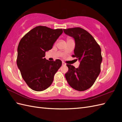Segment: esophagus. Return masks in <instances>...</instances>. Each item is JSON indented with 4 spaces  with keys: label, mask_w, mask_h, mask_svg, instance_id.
I'll return each mask as SVG.
<instances>
[{
    "label": "esophagus",
    "mask_w": 122,
    "mask_h": 122,
    "mask_svg": "<svg viewBox=\"0 0 122 122\" xmlns=\"http://www.w3.org/2000/svg\"><path fill=\"white\" fill-rule=\"evenodd\" d=\"M62 65H66V63H65V62H62Z\"/></svg>",
    "instance_id": "esophagus-1"
}]
</instances>
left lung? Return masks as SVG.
I'll return each mask as SVG.
<instances>
[{"instance_id": "1", "label": "left lung", "mask_w": 122, "mask_h": 122, "mask_svg": "<svg viewBox=\"0 0 122 122\" xmlns=\"http://www.w3.org/2000/svg\"><path fill=\"white\" fill-rule=\"evenodd\" d=\"M64 33L74 38L75 41L74 55L80 62L76 68L67 64L68 72L66 79L72 88L84 91L92 86L99 76L102 61L101 49L94 38L80 27L64 29Z\"/></svg>"}]
</instances>
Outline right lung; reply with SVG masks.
<instances>
[{"mask_svg":"<svg viewBox=\"0 0 122 122\" xmlns=\"http://www.w3.org/2000/svg\"><path fill=\"white\" fill-rule=\"evenodd\" d=\"M62 29L53 30L38 26L31 30L20 40L17 48V65L23 80L30 87L41 92L50 87L61 65L59 59L48 61L46 52L51 50Z\"/></svg>","mask_w":122,"mask_h":122,"instance_id":"right-lung-1","label":"right lung"}]
</instances>
